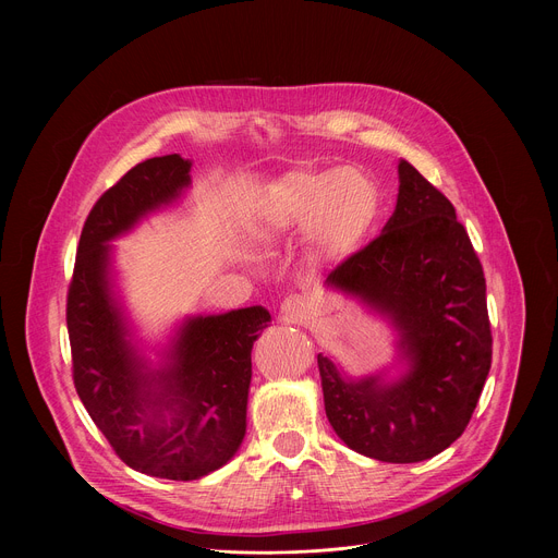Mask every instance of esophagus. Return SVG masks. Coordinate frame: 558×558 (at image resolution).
Instances as JSON below:
<instances>
[{
	"mask_svg": "<svg viewBox=\"0 0 558 558\" xmlns=\"http://www.w3.org/2000/svg\"><path fill=\"white\" fill-rule=\"evenodd\" d=\"M280 315H282V320H287V323H302L304 315H306V302L298 295L287 298L280 304Z\"/></svg>",
	"mask_w": 558,
	"mask_h": 558,
	"instance_id": "34e87169",
	"label": "esophagus"
}]
</instances>
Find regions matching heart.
I'll use <instances>...</instances> for the list:
<instances>
[{
    "mask_svg": "<svg viewBox=\"0 0 558 558\" xmlns=\"http://www.w3.org/2000/svg\"><path fill=\"white\" fill-rule=\"evenodd\" d=\"M384 209L386 194L371 172L300 163L250 192L241 222L260 245L304 231L315 260L340 263L368 245Z\"/></svg>",
    "mask_w": 558,
    "mask_h": 558,
    "instance_id": "obj_1",
    "label": "heart"
}]
</instances>
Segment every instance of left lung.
<instances>
[{
    "label": "left lung",
    "mask_w": 558,
    "mask_h": 558,
    "mask_svg": "<svg viewBox=\"0 0 558 558\" xmlns=\"http://www.w3.org/2000/svg\"><path fill=\"white\" fill-rule=\"evenodd\" d=\"M381 235L325 280L357 300L395 333L388 368L351 375L317 355L325 409L355 452L415 463L465 430L493 362L486 278L452 203L409 161Z\"/></svg>",
    "instance_id": "obj_1"
}]
</instances>
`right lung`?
<instances>
[{"label":"right lung","mask_w":558,"mask_h":558,"mask_svg":"<svg viewBox=\"0 0 558 558\" xmlns=\"http://www.w3.org/2000/svg\"><path fill=\"white\" fill-rule=\"evenodd\" d=\"M181 154L147 158L93 207L68 291V336L78 400L117 454L158 480L194 482L222 468L247 433L252 349L265 306L185 315L141 336L125 304L114 241L179 207L192 187Z\"/></svg>","instance_id":"right-lung-1"}]
</instances>
